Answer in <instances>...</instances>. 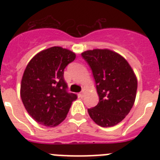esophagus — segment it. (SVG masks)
I'll list each match as a JSON object with an SVG mask.
<instances>
[{"label": "esophagus", "mask_w": 160, "mask_h": 160, "mask_svg": "<svg viewBox=\"0 0 160 160\" xmlns=\"http://www.w3.org/2000/svg\"><path fill=\"white\" fill-rule=\"evenodd\" d=\"M85 90H83V91H81L80 93H79V96H80V97H83V96L85 95Z\"/></svg>", "instance_id": "1"}]
</instances>
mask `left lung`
<instances>
[{
	"instance_id": "left-lung-1",
	"label": "left lung",
	"mask_w": 160,
	"mask_h": 160,
	"mask_svg": "<svg viewBox=\"0 0 160 160\" xmlns=\"http://www.w3.org/2000/svg\"><path fill=\"white\" fill-rule=\"evenodd\" d=\"M92 70L99 103L88 109L90 118L101 127L119 124L134 105L137 79L127 60L109 50L95 49L81 54Z\"/></svg>"
}]
</instances>
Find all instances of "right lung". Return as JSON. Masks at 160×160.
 Masks as SVG:
<instances>
[{"label": "right lung", "instance_id": "add662e5", "mask_svg": "<svg viewBox=\"0 0 160 160\" xmlns=\"http://www.w3.org/2000/svg\"><path fill=\"white\" fill-rule=\"evenodd\" d=\"M75 59L72 51L54 46L35 55L24 71L21 97L37 123L54 127L65 119L77 95L68 92L64 70Z\"/></svg>", "mask_w": 160, "mask_h": 160}]
</instances>
